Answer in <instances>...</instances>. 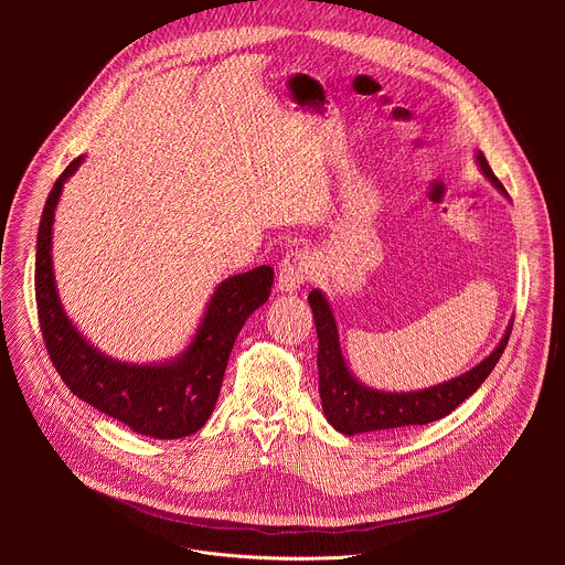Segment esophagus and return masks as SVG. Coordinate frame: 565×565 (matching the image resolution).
Returning a JSON list of instances; mask_svg holds the SVG:
<instances>
[{
  "instance_id": "obj_1",
  "label": "esophagus",
  "mask_w": 565,
  "mask_h": 565,
  "mask_svg": "<svg viewBox=\"0 0 565 565\" xmlns=\"http://www.w3.org/2000/svg\"><path fill=\"white\" fill-rule=\"evenodd\" d=\"M312 277V262L303 250H290L279 262L277 288L281 292H295Z\"/></svg>"
}]
</instances>
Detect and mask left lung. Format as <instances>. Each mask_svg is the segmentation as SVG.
Here are the masks:
<instances>
[{"instance_id":"1","label":"left lung","mask_w":565,"mask_h":565,"mask_svg":"<svg viewBox=\"0 0 565 565\" xmlns=\"http://www.w3.org/2000/svg\"><path fill=\"white\" fill-rule=\"evenodd\" d=\"M476 160L482 174L494 183L497 190H501L508 196L503 183L492 172L488 158L482 156V151L476 153ZM308 303L312 308L317 340H319L317 369H319L321 409H324L327 420L344 436H355L364 431H384V429L393 431V429L427 425L445 418L488 380L499 358L503 355L514 327V321H510V327L503 340L499 342V347L471 371L431 388L412 391V393H386V391L364 386L349 371L340 349V335H338L333 310L327 297L321 295V290H310Z\"/></svg>"}]
</instances>
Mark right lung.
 Listing matches in <instances>:
<instances>
[{"label":"right lung","instance_id":"right-lung-1","mask_svg":"<svg viewBox=\"0 0 565 565\" xmlns=\"http://www.w3.org/2000/svg\"><path fill=\"white\" fill-rule=\"evenodd\" d=\"M77 156L55 181L38 230L35 301L49 358L79 399L142 436L174 440L199 431L214 412L234 340L246 319L266 303L270 266L218 284L188 351L166 364H125L96 351L66 317L53 279L51 230L64 181L83 163Z\"/></svg>","mask_w":565,"mask_h":565}]
</instances>
